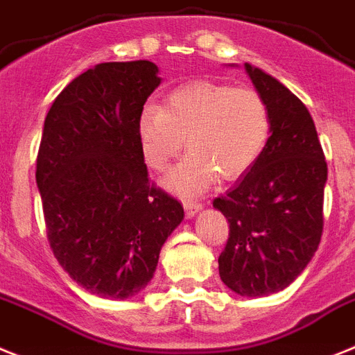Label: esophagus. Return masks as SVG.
<instances>
[{"label":"esophagus","instance_id":"obj_1","mask_svg":"<svg viewBox=\"0 0 355 355\" xmlns=\"http://www.w3.org/2000/svg\"><path fill=\"white\" fill-rule=\"evenodd\" d=\"M202 210V205L201 202H196V201H184V215H187V219H192L199 211Z\"/></svg>","mask_w":355,"mask_h":355}]
</instances>
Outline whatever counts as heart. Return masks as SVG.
<instances>
[{"instance_id":"heart-1","label":"heart","mask_w":355,"mask_h":355,"mask_svg":"<svg viewBox=\"0 0 355 355\" xmlns=\"http://www.w3.org/2000/svg\"><path fill=\"white\" fill-rule=\"evenodd\" d=\"M271 135L264 98L251 87L189 83L172 89L162 107L147 105L136 122L145 165L163 172L183 150L190 154L166 175L181 196L205 192L217 178L233 181L259 162Z\"/></svg>"}]
</instances>
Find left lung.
<instances>
[{"mask_svg":"<svg viewBox=\"0 0 355 355\" xmlns=\"http://www.w3.org/2000/svg\"><path fill=\"white\" fill-rule=\"evenodd\" d=\"M244 69L268 105L271 136L259 162L214 208L230 223L220 280L233 293L255 298L286 289L316 253L327 162L302 100L250 62Z\"/></svg>","mask_w":355,"mask_h":355,"instance_id":"obj_1","label":"left lung"}]
</instances>
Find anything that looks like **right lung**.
<instances>
[{
  "label": "right lung",
  "mask_w": 355,
  "mask_h": 355,
  "mask_svg": "<svg viewBox=\"0 0 355 355\" xmlns=\"http://www.w3.org/2000/svg\"><path fill=\"white\" fill-rule=\"evenodd\" d=\"M157 73L150 60L96 64L60 91L42 127L35 181L48 241L69 277L102 298L138 295L184 217L148 183L136 136Z\"/></svg>",
  "instance_id": "right-lung-1"
}]
</instances>
